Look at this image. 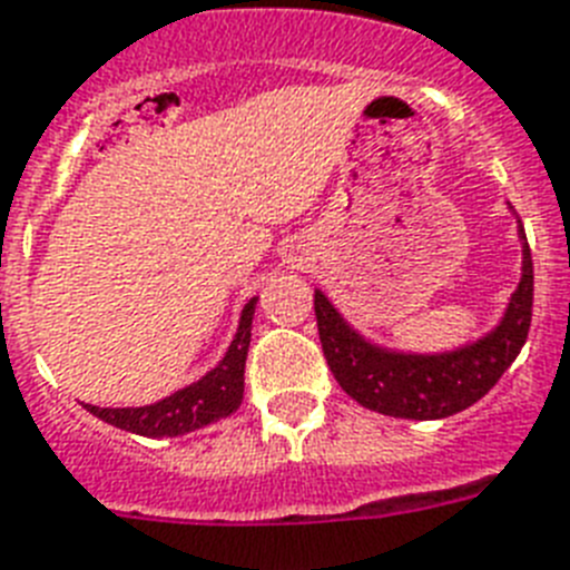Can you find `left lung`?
I'll list each match as a JSON object with an SVG mask.
<instances>
[{
  "label": "left lung",
  "instance_id": "1",
  "mask_svg": "<svg viewBox=\"0 0 570 570\" xmlns=\"http://www.w3.org/2000/svg\"><path fill=\"white\" fill-rule=\"evenodd\" d=\"M521 239V277L510 304L492 331L451 351H401L368 340L333 307L322 289L313 295L318 340L333 377L357 404L392 419L433 421L478 404L501 374L515 363L533 318V257L524 228Z\"/></svg>",
  "mask_w": 570,
  "mask_h": 570
}]
</instances>
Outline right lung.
<instances>
[{"label": "right lung", "mask_w": 570, "mask_h": 570, "mask_svg": "<svg viewBox=\"0 0 570 570\" xmlns=\"http://www.w3.org/2000/svg\"><path fill=\"white\" fill-rule=\"evenodd\" d=\"M257 307V295L245 301L239 313V325L228 351L210 372L202 374L196 383H189L173 395L160 397L155 404L146 406H92L85 404L87 413L101 419L105 424H114L119 430L137 433V436L164 439V436H184L193 430H202L213 421L228 419L237 413L243 404L245 390V357L252 345V318Z\"/></svg>", "instance_id": "obj_1"}]
</instances>
